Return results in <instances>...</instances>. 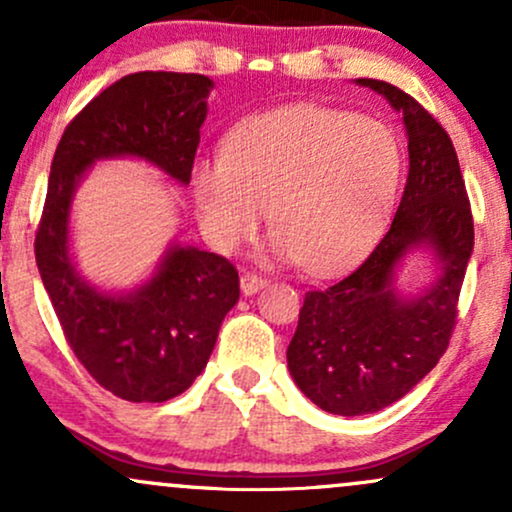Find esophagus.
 Here are the masks:
<instances>
[{"label":"esophagus","mask_w":512,"mask_h":512,"mask_svg":"<svg viewBox=\"0 0 512 512\" xmlns=\"http://www.w3.org/2000/svg\"><path fill=\"white\" fill-rule=\"evenodd\" d=\"M267 286V279L260 274H243L240 276V291L245 293V296H252V293H257L260 289H264Z\"/></svg>","instance_id":"esophagus-1"}]
</instances>
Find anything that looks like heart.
Instances as JSON below:
<instances>
[{"label": "heart", "mask_w": 512, "mask_h": 512, "mask_svg": "<svg viewBox=\"0 0 512 512\" xmlns=\"http://www.w3.org/2000/svg\"><path fill=\"white\" fill-rule=\"evenodd\" d=\"M402 170L390 125L305 103L240 122L221 158L195 163L192 190L216 248L231 252L250 240L269 209L276 260L332 276L363 260L383 233Z\"/></svg>", "instance_id": "1"}]
</instances>
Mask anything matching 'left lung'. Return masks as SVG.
<instances>
[{"label": "left lung", "mask_w": 512, "mask_h": 512, "mask_svg": "<svg viewBox=\"0 0 512 512\" xmlns=\"http://www.w3.org/2000/svg\"><path fill=\"white\" fill-rule=\"evenodd\" d=\"M402 115L409 175L390 231L368 260L332 284L308 291L286 361L293 383L320 409L373 414L402 399L445 354L457 298L474 250V221L448 132L409 93L356 79ZM428 249L439 276L416 297L394 286L403 257Z\"/></svg>", "instance_id": "1"}]
</instances>
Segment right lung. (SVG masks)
Returning <instances> with one entry per match:
<instances>
[{
	"label": "right lung",
	"instance_id": "1",
	"mask_svg": "<svg viewBox=\"0 0 512 512\" xmlns=\"http://www.w3.org/2000/svg\"><path fill=\"white\" fill-rule=\"evenodd\" d=\"M211 88L204 74L122 76L69 122L52 158L35 233L40 279L81 366L127 402H166L195 383L238 303V272L226 257L173 243L142 286L98 289L69 250L76 187L105 158H139L187 185Z\"/></svg>",
	"mask_w": 512,
	"mask_h": 512
}]
</instances>
